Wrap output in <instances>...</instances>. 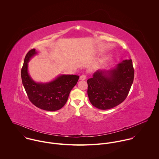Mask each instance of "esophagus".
I'll list each match as a JSON object with an SVG mask.
<instances>
[{"label":"esophagus","instance_id":"obj_1","mask_svg":"<svg viewBox=\"0 0 159 159\" xmlns=\"http://www.w3.org/2000/svg\"><path fill=\"white\" fill-rule=\"evenodd\" d=\"M86 79V76L85 75H81L80 77V81H83V80H85Z\"/></svg>","mask_w":159,"mask_h":159}]
</instances>
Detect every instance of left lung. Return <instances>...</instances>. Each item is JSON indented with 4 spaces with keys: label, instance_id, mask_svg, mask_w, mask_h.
<instances>
[{
    "label": "left lung",
    "instance_id": "left-lung-1",
    "mask_svg": "<svg viewBox=\"0 0 159 159\" xmlns=\"http://www.w3.org/2000/svg\"><path fill=\"white\" fill-rule=\"evenodd\" d=\"M131 58L108 70H98L88 80V95L91 104L107 110L121 104L127 97L134 80Z\"/></svg>",
    "mask_w": 159,
    "mask_h": 159
}]
</instances>
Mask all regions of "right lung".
Segmentation results:
<instances>
[{
  "mask_svg": "<svg viewBox=\"0 0 159 159\" xmlns=\"http://www.w3.org/2000/svg\"><path fill=\"white\" fill-rule=\"evenodd\" d=\"M38 51L30 50L25 56L21 71L23 85L30 101L37 107L47 110L56 111L66 104L70 93L76 84L79 76L60 75L48 83L36 82L28 71V63Z\"/></svg>",
  "mask_w": 159,
  "mask_h": 159,
  "instance_id": "1",
  "label": "right lung"
}]
</instances>
